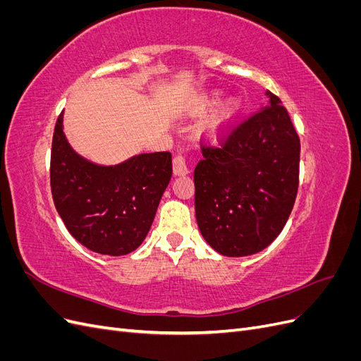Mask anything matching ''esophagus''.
Masks as SVG:
<instances>
[{
  "instance_id": "1",
  "label": "esophagus",
  "mask_w": 361,
  "mask_h": 361,
  "mask_svg": "<svg viewBox=\"0 0 361 361\" xmlns=\"http://www.w3.org/2000/svg\"><path fill=\"white\" fill-rule=\"evenodd\" d=\"M188 166H187V161H185L183 155H178L174 157L173 159V173L176 174V176H185V174H188Z\"/></svg>"
}]
</instances>
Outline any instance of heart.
<instances>
[{
	"label": "heart",
	"mask_w": 361,
	"mask_h": 361,
	"mask_svg": "<svg viewBox=\"0 0 361 361\" xmlns=\"http://www.w3.org/2000/svg\"><path fill=\"white\" fill-rule=\"evenodd\" d=\"M218 99H220V94L218 93H203L191 102V113L194 116L203 114L207 110H211V108L218 102ZM235 113L236 105L233 102H226L221 106H218L203 123V133L212 140H218L226 133L227 126L231 125Z\"/></svg>",
	"instance_id": "1"
}]
</instances>
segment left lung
Here are the masks:
<instances>
[{
    "label": "left lung",
    "instance_id": "obj_1",
    "mask_svg": "<svg viewBox=\"0 0 361 361\" xmlns=\"http://www.w3.org/2000/svg\"><path fill=\"white\" fill-rule=\"evenodd\" d=\"M194 170L195 218L216 253H259L280 235L297 199L300 138L276 94Z\"/></svg>",
    "mask_w": 361,
    "mask_h": 361
}]
</instances>
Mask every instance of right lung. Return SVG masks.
<instances>
[{"instance_id": "add662e5", "label": "right lung", "mask_w": 361, "mask_h": 361, "mask_svg": "<svg viewBox=\"0 0 361 361\" xmlns=\"http://www.w3.org/2000/svg\"><path fill=\"white\" fill-rule=\"evenodd\" d=\"M51 192L69 233L94 253L123 256L145 241L171 179V154H140L99 166L71 147L59 116L51 150Z\"/></svg>"}]
</instances>
